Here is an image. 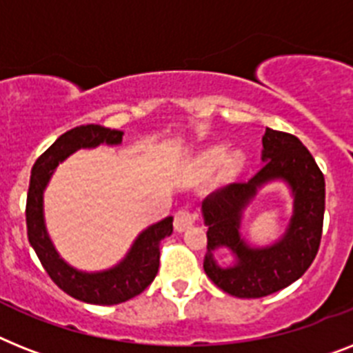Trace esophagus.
Wrapping results in <instances>:
<instances>
[{
	"mask_svg": "<svg viewBox=\"0 0 353 353\" xmlns=\"http://www.w3.org/2000/svg\"><path fill=\"white\" fill-rule=\"evenodd\" d=\"M194 212H191L189 209H180L176 214H174V229L179 232L188 231L189 227L194 223Z\"/></svg>",
	"mask_w": 353,
	"mask_h": 353,
	"instance_id": "obj_1",
	"label": "esophagus"
}]
</instances>
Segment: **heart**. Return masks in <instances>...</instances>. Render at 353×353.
Segmentation results:
<instances>
[{"label":"heart","instance_id":"heart-1","mask_svg":"<svg viewBox=\"0 0 353 353\" xmlns=\"http://www.w3.org/2000/svg\"><path fill=\"white\" fill-rule=\"evenodd\" d=\"M241 155L240 153H232V155L227 157V151L223 148H214V150L205 151L202 157H200V168L203 171H214L218 168H222L227 171H234L241 165Z\"/></svg>","mask_w":353,"mask_h":353}]
</instances>
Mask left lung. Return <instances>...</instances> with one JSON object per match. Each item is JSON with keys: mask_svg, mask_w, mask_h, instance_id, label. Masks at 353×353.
<instances>
[{"mask_svg": "<svg viewBox=\"0 0 353 353\" xmlns=\"http://www.w3.org/2000/svg\"><path fill=\"white\" fill-rule=\"evenodd\" d=\"M261 168L247 182L218 189L202 202L208 227L203 270L212 283L236 298H263L288 287L312 265L325 216V176L298 137L267 128L261 139ZM283 181L293 196L288 229L274 244L254 248L241 234L243 214L257 191ZM227 248L231 265L218 264L214 252Z\"/></svg>", "mask_w": 353, "mask_h": 353, "instance_id": "8db88e82", "label": "left lung"}]
</instances>
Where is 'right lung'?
Segmentation results:
<instances>
[{"label": "right lung", "instance_id": "obj_1", "mask_svg": "<svg viewBox=\"0 0 353 353\" xmlns=\"http://www.w3.org/2000/svg\"><path fill=\"white\" fill-rule=\"evenodd\" d=\"M124 131L110 130L99 124H86L66 131L36 160L30 174V188L26 196V231L32 249L36 250L61 290L79 301L92 305H119L135 298L155 279L160 265V241L173 232V216L148 225L131 243L126 256L110 269L81 270L70 265L55 249L45 222V189L55 168L79 150H93L101 144L121 145Z\"/></svg>", "mask_w": 353, "mask_h": 353}]
</instances>
